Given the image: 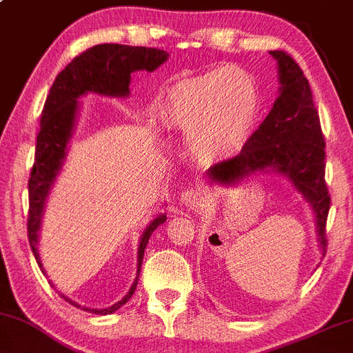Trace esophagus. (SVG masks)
<instances>
[{"instance_id":"esophagus-1","label":"esophagus","mask_w":353,"mask_h":353,"mask_svg":"<svg viewBox=\"0 0 353 353\" xmlns=\"http://www.w3.org/2000/svg\"><path fill=\"white\" fill-rule=\"evenodd\" d=\"M180 201H181V204H185V206H188V208L199 206V203L203 201V199H201V191H199L198 188L185 190L183 194H181Z\"/></svg>"}]
</instances>
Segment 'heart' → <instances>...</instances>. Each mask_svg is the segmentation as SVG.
Here are the masks:
<instances>
[{
    "label": "heart",
    "mask_w": 353,
    "mask_h": 353,
    "mask_svg": "<svg viewBox=\"0 0 353 353\" xmlns=\"http://www.w3.org/2000/svg\"><path fill=\"white\" fill-rule=\"evenodd\" d=\"M262 108L256 78L229 65L176 81L157 104L155 116L186 136L190 155L199 163H217L241 154L254 132Z\"/></svg>",
    "instance_id": "b5f03b06"
}]
</instances>
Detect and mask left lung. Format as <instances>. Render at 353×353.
<instances>
[{"mask_svg": "<svg viewBox=\"0 0 353 353\" xmlns=\"http://www.w3.org/2000/svg\"><path fill=\"white\" fill-rule=\"evenodd\" d=\"M278 67V97L268 116L234 159L206 172V183L234 186L250 176L278 173L311 206L319 249L325 255V221L330 198L324 180V137L311 86L288 54L272 50Z\"/></svg>", "mask_w": 353, "mask_h": 353, "instance_id": "left-lung-1", "label": "left lung"}]
</instances>
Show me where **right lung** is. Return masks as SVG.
Returning <instances> with one entry per match:
<instances>
[{"instance_id": "1", "label": "right lung", "mask_w": 353, "mask_h": 353, "mask_svg": "<svg viewBox=\"0 0 353 353\" xmlns=\"http://www.w3.org/2000/svg\"><path fill=\"white\" fill-rule=\"evenodd\" d=\"M168 54L165 50L150 49V47H130L121 43H99L91 47L72 60L55 78L49 97L43 104L41 117V132L37 136L36 162L29 178V219L28 237L32 254L36 256L39 268L47 276L39 256V234H41L43 210L47 196L50 194L57 175L63 167L68 143L75 132L80 99L86 93H97L108 98H128L130 94V75L134 72H154L160 65L167 62ZM165 206V204H163ZM167 221L165 212H159L142 232L137 249V273L128 294L123 299L104 310H91L80 306L68 296L60 293L65 301L72 306L90 311L93 314L106 316L116 312L129 301L137 288L141 275L143 250L152 232ZM52 286L54 283L49 281ZM55 288V286H54Z\"/></svg>"}]
</instances>
